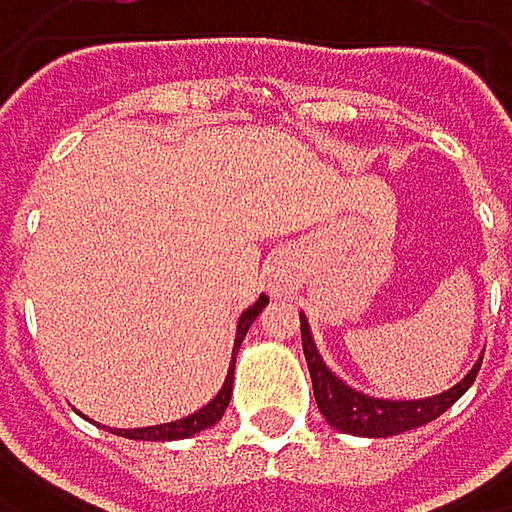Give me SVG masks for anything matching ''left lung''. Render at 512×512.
Masks as SVG:
<instances>
[{
  "label": "left lung",
  "mask_w": 512,
  "mask_h": 512,
  "mask_svg": "<svg viewBox=\"0 0 512 512\" xmlns=\"http://www.w3.org/2000/svg\"><path fill=\"white\" fill-rule=\"evenodd\" d=\"M302 323V351L308 360V372H311V385H314V400L320 415L326 418L329 427H336L342 433H351V437H397V433L415 430L433 418H440L452 403H458V397L467 394V388L473 385V378L482 366V357L476 360V366L458 381L455 388L437 394V397H424V400H378L369 397L363 391H354L351 385L339 375H332V369L323 363V357L317 354V345L311 339V326L305 320V314H299Z\"/></svg>",
  "instance_id": "left-lung-1"
}]
</instances>
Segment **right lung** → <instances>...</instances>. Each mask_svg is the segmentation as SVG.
Returning <instances> with one entry per match:
<instances>
[{"instance_id": "obj_1", "label": "right lung", "mask_w": 512, "mask_h": 512, "mask_svg": "<svg viewBox=\"0 0 512 512\" xmlns=\"http://www.w3.org/2000/svg\"><path fill=\"white\" fill-rule=\"evenodd\" d=\"M265 305H268V296H259V299H256V302L241 314V320H238V332H235L232 366H228V375H225V381H222L219 394H216L204 409H198V412H192V415H186V418H180V421L152 424V427H134V430H112V433H118V437H127V440H155V443H161V440H189V437H195V433H201V430L213 427V424L222 418V412H225L228 400H232V385H235V357H238V348H241V342H244V336H247V329L253 326V320L259 317V311H262Z\"/></svg>"}]
</instances>
